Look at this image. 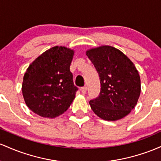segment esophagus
Instances as JSON below:
<instances>
[{
  "instance_id": "esophagus-1",
  "label": "esophagus",
  "mask_w": 161,
  "mask_h": 161,
  "mask_svg": "<svg viewBox=\"0 0 161 161\" xmlns=\"http://www.w3.org/2000/svg\"><path fill=\"white\" fill-rule=\"evenodd\" d=\"M80 91L83 94H85L86 92V86H83V87L80 88Z\"/></svg>"
}]
</instances>
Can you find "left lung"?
Segmentation results:
<instances>
[{"mask_svg": "<svg viewBox=\"0 0 161 161\" xmlns=\"http://www.w3.org/2000/svg\"><path fill=\"white\" fill-rule=\"evenodd\" d=\"M100 80V92L90 100L92 110L101 119L115 121L129 114L141 93L140 76L134 64L117 48L103 46L86 51Z\"/></svg>", "mask_w": 161, "mask_h": 161, "instance_id": "8db88e82", "label": "left lung"}]
</instances>
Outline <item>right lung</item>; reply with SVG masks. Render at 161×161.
<instances>
[{
	"instance_id": "obj_1",
	"label": "right lung",
	"mask_w": 161,
	"mask_h": 161,
	"mask_svg": "<svg viewBox=\"0 0 161 161\" xmlns=\"http://www.w3.org/2000/svg\"><path fill=\"white\" fill-rule=\"evenodd\" d=\"M73 55V50L66 47H52L27 68L22 92L26 106L34 113L55 118L69 108L78 90L70 71Z\"/></svg>"
}]
</instances>
